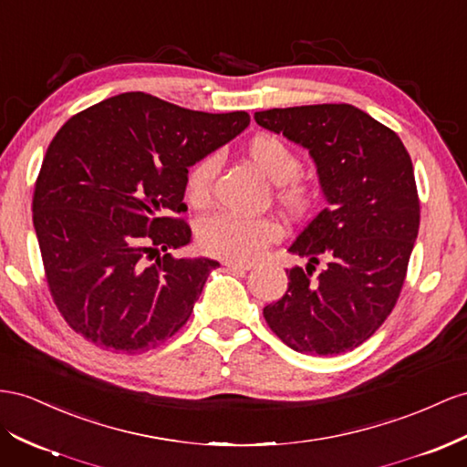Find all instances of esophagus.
<instances>
[{
    "label": "esophagus",
    "instance_id": "1",
    "mask_svg": "<svg viewBox=\"0 0 467 467\" xmlns=\"http://www.w3.org/2000/svg\"><path fill=\"white\" fill-rule=\"evenodd\" d=\"M223 265H225V269H230V271H249L251 267H254L251 263H242V261H223Z\"/></svg>",
    "mask_w": 467,
    "mask_h": 467
}]
</instances>
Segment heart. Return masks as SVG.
<instances>
[{
  "label": "heart",
  "instance_id": "b5f03b06",
  "mask_svg": "<svg viewBox=\"0 0 467 467\" xmlns=\"http://www.w3.org/2000/svg\"><path fill=\"white\" fill-rule=\"evenodd\" d=\"M245 155L269 181L276 182L275 198L288 213L302 218L314 210L318 200L317 186L296 176L302 159L279 135H254L245 145ZM218 169V155H206L186 171L184 196L192 206L200 208L210 202ZM281 234L279 222L273 218H242L225 212L200 222L196 232L198 245L204 254L228 261L255 259Z\"/></svg>",
  "mask_w": 467,
  "mask_h": 467
}]
</instances>
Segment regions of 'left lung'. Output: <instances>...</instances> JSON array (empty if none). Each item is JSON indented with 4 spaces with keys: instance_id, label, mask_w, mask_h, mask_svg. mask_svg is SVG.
I'll return each instance as SVG.
<instances>
[{
    "instance_id": "8db88e82",
    "label": "left lung",
    "mask_w": 467,
    "mask_h": 467,
    "mask_svg": "<svg viewBox=\"0 0 467 467\" xmlns=\"http://www.w3.org/2000/svg\"><path fill=\"white\" fill-rule=\"evenodd\" d=\"M255 121L310 150L327 200L288 249L310 259L306 271H286V293L263 317L300 354H344L379 330L405 283L420 225L410 155L393 130L349 104L273 108Z\"/></svg>"
}]
</instances>
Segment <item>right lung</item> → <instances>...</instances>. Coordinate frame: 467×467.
<instances>
[{
    "label": "right lung",
    "instance_id": "obj_1",
    "mask_svg": "<svg viewBox=\"0 0 467 467\" xmlns=\"http://www.w3.org/2000/svg\"><path fill=\"white\" fill-rule=\"evenodd\" d=\"M247 125V111H194L145 92L62 125L35 181L33 225L50 296L74 332L133 356L186 324L220 263L171 254L192 235L176 216L184 176Z\"/></svg>",
    "mask_w": 467,
    "mask_h": 467
}]
</instances>
